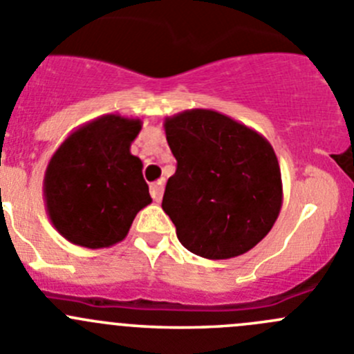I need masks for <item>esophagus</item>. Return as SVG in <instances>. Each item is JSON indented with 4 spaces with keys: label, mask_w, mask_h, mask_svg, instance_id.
Returning a JSON list of instances; mask_svg holds the SVG:
<instances>
[{
    "label": "esophagus",
    "mask_w": 354,
    "mask_h": 354,
    "mask_svg": "<svg viewBox=\"0 0 354 354\" xmlns=\"http://www.w3.org/2000/svg\"><path fill=\"white\" fill-rule=\"evenodd\" d=\"M150 194L151 197H153L155 203H160L162 199V194H164V181H157V183H153L150 187Z\"/></svg>",
    "instance_id": "esophagus-1"
}]
</instances>
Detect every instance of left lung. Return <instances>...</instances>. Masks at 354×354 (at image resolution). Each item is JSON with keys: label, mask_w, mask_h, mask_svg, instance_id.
<instances>
[{"label": "left lung", "mask_w": 354, "mask_h": 354, "mask_svg": "<svg viewBox=\"0 0 354 354\" xmlns=\"http://www.w3.org/2000/svg\"><path fill=\"white\" fill-rule=\"evenodd\" d=\"M164 131L178 166L162 209L180 243L209 260L250 252L270 232L283 204L281 169L269 141L204 108L166 117Z\"/></svg>", "instance_id": "obj_1"}]
</instances>
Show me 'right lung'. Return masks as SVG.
<instances>
[{"instance_id":"right-lung-1","label":"right lung","mask_w":354,"mask_h":354,"mask_svg":"<svg viewBox=\"0 0 354 354\" xmlns=\"http://www.w3.org/2000/svg\"><path fill=\"white\" fill-rule=\"evenodd\" d=\"M141 125L140 118L101 115L75 129L52 155L43 197L52 225L69 243L113 246L151 203L143 162L131 153Z\"/></svg>"}]
</instances>
